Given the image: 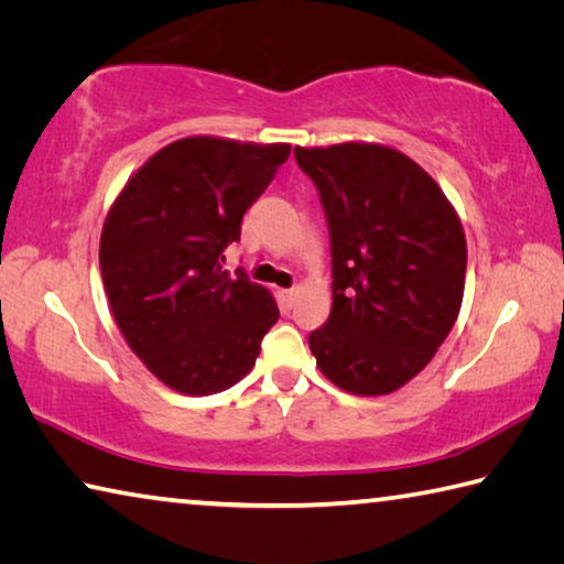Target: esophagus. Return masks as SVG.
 <instances>
[{
    "mask_svg": "<svg viewBox=\"0 0 564 564\" xmlns=\"http://www.w3.org/2000/svg\"><path fill=\"white\" fill-rule=\"evenodd\" d=\"M297 294H300V290H297V288H292V290H282V302L288 304V307H292L294 300H297Z\"/></svg>",
    "mask_w": 564,
    "mask_h": 564,
    "instance_id": "34e87169",
    "label": "esophagus"
}]
</instances>
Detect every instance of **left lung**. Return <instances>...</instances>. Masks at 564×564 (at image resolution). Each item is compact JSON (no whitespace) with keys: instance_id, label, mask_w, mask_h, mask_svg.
Instances as JSON below:
<instances>
[{"instance_id":"left-lung-1","label":"left lung","mask_w":564,"mask_h":564,"mask_svg":"<svg viewBox=\"0 0 564 564\" xmlns=\"http://www.w3.org/2000/svg\"><path fill=\"white\" fill-rule=\"evenodd\" d=\"M325 207L332 310L310 335L339 390L390 394L445 343L465 292L467 242L440 184L384 144L294 147Z\"/></svg>"}]
</instances>
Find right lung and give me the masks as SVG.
<instances>
[{
    "mask_svg": "<svg viewBox=\"0 0 564 564\" xmlns=\"http://www.w3.org/2000/svg\"><path fill=\"white\" fill-rule=\"evenodd\" d=\"M288 156L290 144L184 137L152 154L109 209L99 239L109 307L172 390L202 397L237 384L280 317L270 290L221 262Z\"/></svg>",
    "mask_w": 564,
    "mask_h": 564,
    "instance_id": "obj_1",
    "label": "right lung"
}]
</instances>
